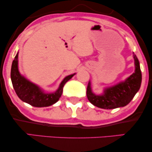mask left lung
Listing matches in <instances>:
<instances>
[{
  "label": "left lung",
  "instance_id": "8db88e82",
  "mask_svg": "<svg viewBox=\"0 0 152 152\" xmlns=\"http://www.w3.org/2000/svg\"><path fill=\"white\" fill-rule=\"evenodd\" d=\"M135 71L124 82L115 86L106 88L102 95H95L92 92L89 81L86 90L87 98L95 107L104 109H113L127 105L140 89L142 82V74L140 63L134 53H133Z\"/></svg>",
  "mask_w": 152,
  "mask_h": 152
}]
</instances>
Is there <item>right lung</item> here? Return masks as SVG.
Listing matches in <instances>:
<instances>
[{
	"label": "right lung",
	"instance_id": "right-lung-1",
	"mask_svg": "<svg viewBox=\"0 0 152 152\" xmlns=\"http://www.w3.org/2000/svg\"><path fill=\"white\" fill-rule=\"evenodd\" d=\"M75 75L66 77L55 93H46L20 75L18 68V53L14 57L11 68V80L16 95L23 102L35 107H49L57 102L61 96L64 85Z\"/></svg>",
	"mask_w": 152,
	"mask_h": 152
}]
</instances>
